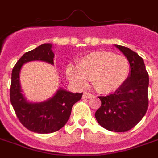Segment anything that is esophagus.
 Returning a JSON list of instances; mask_svg holds the SVG:
<instances>
[{
    "mask_svg": "<svg viewBox=\"0 0 158 158\" xmlns=\"http://www.w3.org/2000/svg\"><path fill=\"white\" fill-rule=\"evenodd\" d=\"M93 95L92 94H90L89 92H84L83 93V98H85V99H89L90 97H92Z\"/></svg>",
    "mask_w": 158,
    "mask_h": 158,
    "instance_id": "34e87169",
    "label": "esophagus"
}]
</instances>
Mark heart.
I'll return each instance as SVG.
<instances>
[{"label": "heart", "mask_w": 158, "mask_h": 158, "mask_svg": "<svg viewBox=\"0 0 158 158\" xmlns=\"http://www.w3.org/2000/svg\"><path fill=\"white\" fill-rule=\"evenodd\" d=\"M129 63L122 55L96 51L90 52L78 62V68L69 65L66 74L70 82L79 88L85 87L91 79L93 87L102 94L114 92L128 79Z\"/></svg>", "instance_id": "b5f03b06"}]
</instances>
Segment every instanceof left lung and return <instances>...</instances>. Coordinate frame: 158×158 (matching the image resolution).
I'll return each instance as SVG.
<instances>
[{"label": "left lung", "mask_w": 158, "mask_h": 158, "mask_svg": "<svg viewBox=\"0 0 158 158\" xmlns=\"http://www.w3.org/2000/svg\"><path fill=\"white\" fill-rule=\"evenodd\" d=\"M115 46L129 61V77L113 94L99 96L102 105L95 116L104 129L126 132L134 128L147 111L149 76L143 59L136 52L123 45Z\"/></svg>", "instance_id": "obj_1"}]
</instances>
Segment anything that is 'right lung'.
I'll list each match as a JSON object with an SVG mask.
<instances>
[{"label":"right lung","mask_w":158,"mask_h":158,"mask_svg":"<svg viewBox=\"0 0 158 158\" xmlns=\"http://www.w3.org/2000/svg\"><path fill=\"white\" fill-rule=\"evenodd\" d=\"M52 45L45 43L26 52L12 69L10 101L19 121L32 132L50 134L57 131L69 120L72 107L81 99L83 93H73L59 88L50 99L31 102L26 99L20 85L19 74L23 65L33 61H41L54 65Z\"/></svg>","instance_id":"1"}]
</instances>
